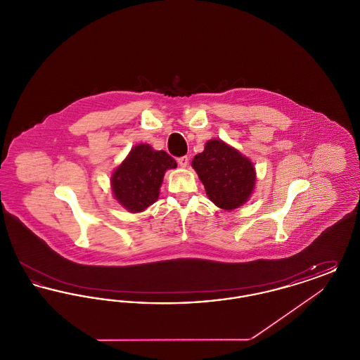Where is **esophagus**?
<instances>
[{
  "label": "esophagus",
  "instance_id": "34e87169",
  "mask_svg": "<svg viewBox=\"0 0 360 360\" xmlns=\"http://www.w3.org/2000/svg\"><path fill=\"white\" fill-rule=\"evenodd\" d=\"M178 165H179V166H181V167H188V156H181V158H178Z\"/></svg>",
  "mask_w": 360,
  "mask_h": 360
}]
</instances>
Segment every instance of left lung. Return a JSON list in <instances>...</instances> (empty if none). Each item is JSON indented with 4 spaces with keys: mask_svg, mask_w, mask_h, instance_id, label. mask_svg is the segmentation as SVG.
Masks as SVG:
<instances>
[{
    "mask_svg": "<svg viewBox=\"0 0 360 360\" xmlns=\"http://www.w3.org/2000/svg\"><path fill=\"white\" fill-rule=\"evenodd\" d=\"M191 166L205 186L212 202L225 210L243 205L255 186V167L221 140H209Z\"/></svg>",
    "mask_w": 360,
    "mask_h": 360,
    "instance_id": "left-lung-1",
    "label": "left lung"
}]
</instances>
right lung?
<instances>
[{
	"label": "right lung",
	"instance_id": "right-lung-1",
	"mask_svg": "<svg viewBox=\"0 0 360 360\" xmlns=\"http://www.w3.org/2000/svg\"><path fill=\"white\" fill-rule=\"evenodd\" d=\"M175 167L176 162L167 153L139 144L113 172V194L129 212H141L158 200L165 172Z\"/></svg>",
	"mask_w": 360,
	"mask_h": 360
}]
</instances>
